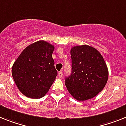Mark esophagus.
Returning <instances> with one entry per match:
<instances>
[{
  "label": "esophagus",
  "instance_id": "esophagus-1",
  "mask_svg": "<svg viewBox=\"0 0 126 126\" xmlns=\"http://www.w3.org/2000/svg\"><path fill=\"white\" fill-rule=\"evenodd\" d=\"M62 75H63V72H58V77H60V78H61L62 77Z\"/></svg>",
  "mask_w": 126,
  "mask_h": 126
}]
</instances>
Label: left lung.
<instances>
[{
    "mask_svg": "<svg viewBox=\"0 0 126 126\" xmlns=\"http://www.w3.org/2000/svg\"><path fill=\"white\" fill-rule=\"evenodd\" d=\"M72 73L65 78L68 91L75 99H91L103 90L109 78L103 58L95 48L87 45L71 49Z\"/></svg>",
    "mask_w": 126,
    "mask_h": 126,
    "instance_id": "1",
    "label": "left lung"
}]
</instances>
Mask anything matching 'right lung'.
I'll list each match as a JSON object with an SVG mask.
<instances>
[{
	"label": "right lung",
	"instance_id": "right-lung-1",
	"mask_svg": "<svg viewBox=\"0 0 126 126\" xmlns=\"http://www.w3.org/2000/svg\"><path fill=\"white\" fill-rule=\"evenodd\" d=\"M54 47L44 40L29 45L21 52L12 67L17 88L28 98H42L49 90L58 73L52 58Z\"/></svg>",
	"mask_w": 126,
	"mask_h": 126
}]
</instances>
